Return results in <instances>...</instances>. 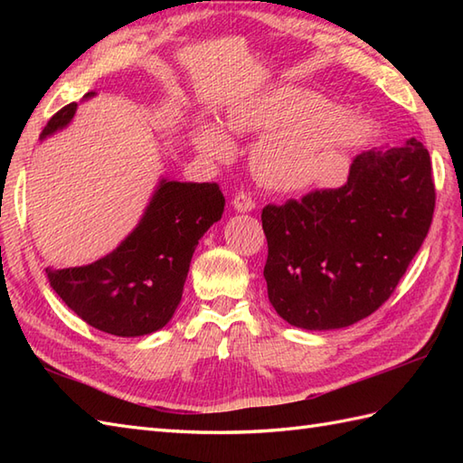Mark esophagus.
Returning a JSON list of instances; mask_svg holds the SVG:
<instances>
[{"mask_svg":"<svg viewBox=\"0 0 463 463\" xmlns=\"http://www.w3.org/2000/svg\"><path fill=\"white\" fill-rule=\"evenodd\" d=\"M232 206H234V209H237L239 213H250V211L257 209V203H254V199H252L250 194L239 193V194L232 199Z\"/></svg>","mask_w":463,"mask_h":463,"instance_id":"1","label":"esophagus"}]
</instances>
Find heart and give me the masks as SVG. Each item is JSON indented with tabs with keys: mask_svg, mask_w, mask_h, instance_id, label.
I'll use <instances>...</instances> for the list:
<instances>
[{
	"mask_svg": "<svg viewBox=\"0 0 463 463\" xmlns=\"http://www.w3.org/2000/svg\"><path fill=\"white\" fill-rule=\"evenodd\" d=\"M232 133L262 135L252 151L259 179L277 191L332 186L346 179L348 155L366 137V125L342 113L326 97L297 87H274L241 101L229 115ZM209 156L231 153V139L216 127L196 131Z\"/></svg>",
	"mask_w": 463,
	"mask_h": 463,
	"instance_id": "heart-1",
	"label": "heart"
}]
</instances>
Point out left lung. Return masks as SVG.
<instances>
[{
    "mask_svg": "<svg viewBox=\"0 0 463 463\" xmlns=\"http://www.w3.org/2000/svg\"><path fill=\"white\" fill-rule=\"evenodd\" d=\"M434 206L430 153L416 139L356 155L338 189L267 204L264 279L274 310L307 330L370 317L406 274Z\"/></svg>",
    "mask_w": 463,
    "mask_h": 463,
    "instance_id": "obj_1",
    "label": "left lung"
}]
</instances>
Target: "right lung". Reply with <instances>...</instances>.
<instances>
[{
    "label": "right lung",
    "instance_id": "obj_1",
    "mask_svg": "<svg viewBox=\"0 0 463 463\" xmlns=\"http://www.w3.org/2000/svg\"><path fill=\"white\" fill-rule=\"evenodd\" d=\"M75 111L77 103L59 109L42 139L67 127ZM222 211L224 196L216 183L163 179L141 222L119 247L87 267H47L49 284L97 330L123 338L151 334L173 318L196 244Z\"/></svg>",
    "mask_w": 463,
    "mask_h": 463
}]
</instances>
